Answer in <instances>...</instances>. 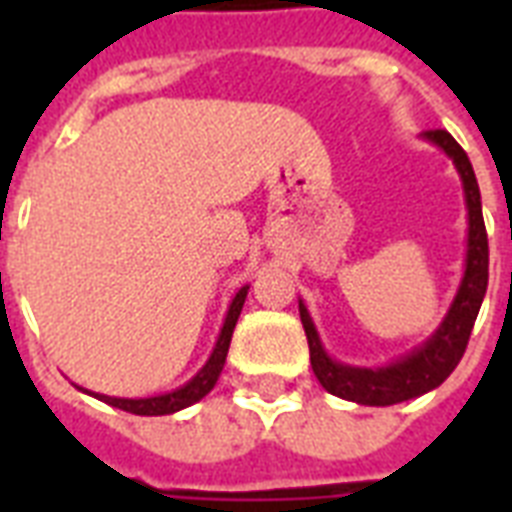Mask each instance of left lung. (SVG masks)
<instances>
[{
	"mask_svg": "<svg viewBox=\"0 0 512 512\" xmlns=\"http://www.w3.org/2000/svg\"><path fill=\"white\" fill-rule=\"evenodd\" d=\"M422 138L436 143L454 162L465 188V204H468V257H465V276L460 289L454 295V303L441 321V327L414 348L409 356L398 358L393 364L380 369H364V366L340 364L327 356L321 345L319 332L313 327L308 308L300 303V321H303L308 350H311L313 374L319 377L327 393L340 396L345 401H356L364 406H390L417 398L428 390L438 388L441 382L460 364L462 353L468 348L470 332L476 324V316L484 303L486 284H489V239H486L484 215H481V191H478L476 172L468 154L446 130L422 132Z\"/></svg>",
	"mask_w": 512,
	"mask_h": 512,
	"instance_id": "8db88e82",
	"label": "left lung"
}]
</instances>
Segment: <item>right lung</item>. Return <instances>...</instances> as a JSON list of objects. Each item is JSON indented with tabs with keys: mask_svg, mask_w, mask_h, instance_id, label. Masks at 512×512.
Masks as SVG:
<instances>
[{
	"mask_svg": "<svg viewBox=\"0 0 512 512\" xmlns=\"http://www.w3.org/2000/svg\"><path fill=\"white\" fill-rule=\"evenodd\" d=\"M247 289L241 287L233 297L231 308L225 313V324L220 329V337L215 342V350H212V356L209 361L199 369V374L188 380L183 388L172 390V393H164V396H151V398H111V396H100V393H92L100 401H106V404L116 406V409H124V412L130 414H143V417H159V414H175L185 406L196 404L201 398L207 396L209 390L215 388L217 377L223 372L225 366V356H228V345H231L233 329H236V321H239V313L244 308V300H247ZM87 393V390H84Z\"/></svg>",
	"mask_w": 512,
	"mask_h": 512,
	"instance_id": "add662e5",
	"label": "right lung"
}]
</instances>
